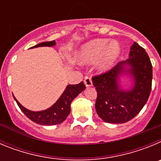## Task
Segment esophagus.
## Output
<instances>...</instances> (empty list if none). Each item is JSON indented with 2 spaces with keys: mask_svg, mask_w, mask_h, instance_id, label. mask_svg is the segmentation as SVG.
Returning a JSON list of instances; mask_svg holds the SVG:
<instances>
[{
  "mask_svg": "<svg viewBox=\"0 0 161 161\" xmlns=\"http://www.w3.org/2000/svg\"><path fill=\"white\" fill-rule=\"evenodd\" d=\"M84 82H85V85H86L87 87H90V86L93 85V82H92V80H91L90 76H85Z\"/></svg>",
  "mask_w": 161,
  "mask_h": 161,
  "instance_id": "34e87169",
  "label": "esophagus"
}]
</instances>
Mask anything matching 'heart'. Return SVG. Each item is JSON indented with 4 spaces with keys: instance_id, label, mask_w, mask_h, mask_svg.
I'll return each mask as SVG.
<instances>
[{
    "instance_id": "heart-1",
    "label": "heart",
    "mask_w": 161,
    "mask_h": 161,
    "mask_svg": "<svg viewBox=\"0 0 161 161\" xmlns=\"http://www.w3.org/2000/svg\"><path fill=\"white\" fill-rule=\"evenodd\" d=\"M121 49L116 41L97 38L85 44L80 49L78 58L84 64L93 63L98 59L97 68L100 71L108 70L120 55Z\"/></svg>"
}]
</instances>
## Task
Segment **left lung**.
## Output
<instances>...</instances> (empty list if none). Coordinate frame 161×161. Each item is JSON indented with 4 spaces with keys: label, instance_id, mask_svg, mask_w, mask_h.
Segmentation results:
<instances>
[{
    "label": "left lung",
    "instance_id": "obj_1",
    "mask_svg": "<svg viewBox=\"0 0 161 161\" xmlns=\"http://www.w3.org/2000/svg\"><path fill=\"white\" fill-rule=\"evenodd\" d=\"M126 65L129 68H125ZM123 73L130 74L133 78V87L130 91L119 87L117 80ZM92 80L97 93L95 108L99 117L106 123H124L136 117L148 99L153 65L146 51L134 42L129 59L105 73L93 76Z\"/></svg>",
    "mask_w": 161,
    "mask_h": 161
}]
</instances>
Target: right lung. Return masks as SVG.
<instances>
[{"label": "right lung", "instance_id": "1", "mask_svg": "<svg viewBox=\"0 0 161 161\" xmlns=\"http://www.w3.org/2000/svg\"><path fill=\"white\" fill-rule=\"evenodd\" d=\"M55 45V41L51 42H44L35 45L31 48L38 47H52ZM85 89V85L83 81L77 85H69L65 89L64 92L62 93L60 97L53 106L48 108L47 109L42 111H31L24 106H22L18 102L16 98H14L16 101L18 106L28 119L33 121L34 123L45 126H51V125H56L63 123L66 119L68 114H70L71 103L74 98L77 97Z\"/></svg>", "mask_w": 161, "mask_h": 161}]
</instances>
